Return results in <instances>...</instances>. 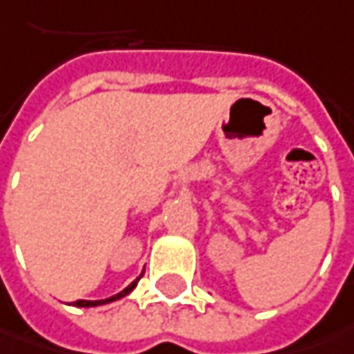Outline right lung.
Segmentation results:
<instances>
[{"mask_svg": "<svg viewBox=\"0 0 354 354\" xmlns=\"http://www.w3.org/2000/svg\"><path fill=\"white\" fill-rule=\"evenodd\" d=\"M142 276V274H140ZM140 276L135 280V282H131L125 290H121L119 294H115V296H111V298L107 299H95V301H90V299H78V301H74V306H78V308H93V306H104V304H109V301H115V299L123 298V296H127L129 292H133V288L137 286V282L140 280Z\"/></svg>", "mask_w": 354, "mask_h": 354, "instance_id": "obj_1", "label": "right lung"}]
</instances>
